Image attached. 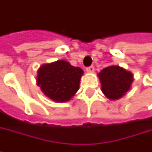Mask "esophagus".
I'll use <instances>...</instances> for the list:
<instances>
[{
    "label": "esophagus",
    "mask_w": 152,
    "mask_h": 152,
    "mask_svg": "<svg viewBox=\"0 0 152 152\" xmlns=\"http://www.w3.org/2000/svg\"><path fill=\"white\" fill-rule=\"evenodd\" d=\"M86 71L88 72H94V71H95V68H94V66H89V67H87L86 68Z\"/></svg>",
    "instance_id": "34e87169"
}]
</instances>
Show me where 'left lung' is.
I'll list each match as a JSON object with an SVG mask.
<instances>
[{"label": "left lung", "mask_w": 152, "mask_h": 152, "mask_svg": "<svg viewBox=\"0 0 152 152\" xmlns=\"http://www.w3.org/2000/svg\"><path fill=\"white\" fill-rule=\"evenodd\" d=\"M130 72L119 66H109L103 69L99 73L102 92L112 100L119 99L130 89L134 80Z\"/></svg>", "instance_id": "1"}]
</instances>
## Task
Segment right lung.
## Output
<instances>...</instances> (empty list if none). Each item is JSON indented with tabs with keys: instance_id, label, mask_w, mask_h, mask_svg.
I'll return each instance as SVG.
<instances>
[{
	"instance_id": "right-lung-1",
	"label": "right lung",
	"mask_w": 152,
	"mask_h": 152,
	"mask_svg": "<svg viewBox=\"0 0 152 152\" xmlns=\"http://www.w3.org/2000/svg\"><path fill=\"white\" fill-rule=\"evenodd\" d=\"M83 71L66 61L42 65L37 72V82L45 96L56 102L70 100L80 88Z\"/></svg>"
}]
</instances>
